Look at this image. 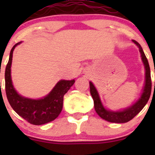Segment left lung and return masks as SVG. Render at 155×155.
<instances>
[{
    "label": "left lung",
    "instance_id": "8db88e82",
    "mask_svg": "<svg viewBox=\"0 0 155 155\" xmlns=\"http://www.w3.org/2000/svg\"><path fill=\"white\" fill-rule=\"evenodd\" d=\"M133 42L139 47L140 54H141L142 60H143V63H144L145 68V84L144 90H143V94H142L141 97L139 99V101L136 104H134L131 107L124 109L123 111H119V112H112V111L107 110L105 108L103 107L102 104H101V101L99 97V94H98L96 88L94 86L92 82H90V92L94 100L95 111H96V112L98 114V115L101 118L106 120V121H109V122L126 123L127 121H130L131 119H133L144 108L147 103H148L150 97V95H151V79L148 61L147 60L146 56H145L144 51H143V48H142L140 43H137L134 40H133Z\"/></svg>",
    "mask_w": 155,
    "mask_h": 155
}]
</instances>
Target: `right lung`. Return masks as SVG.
I'll list each match as a JSON object with an SVG mask.
<instances>
[{"mask_svg": "<svg viewBox=\"0 0 155 155\" xmlns=\"http://www.w3.org/2000/svg\"><path fill=\"white\" fill-rule=\"evenodd\" d=\"M12 48L5 70V90L7 100L13 110L30 124L41 125L55 119L63 108L64 95L74 84L75 80H61L43 99L31 100L17 94L12 84L10 75L12 52L17 45Z\"/></svg>", "mask_w": 155, "mask_h": 155, "instance_id": "add662e5", "label": "right lung"}]
</instances>
